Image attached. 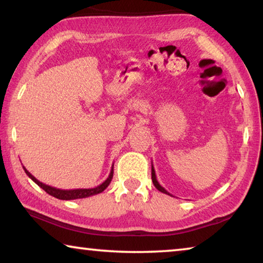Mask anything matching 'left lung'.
<instances>
[{
	"label": "left lung",
	"instance_id": "left-lung-1",
	"mask_svg": "<svg viewBox=\"0 0 263 263\" xmlns=\"http://www.w3.org/2000/svg\"><path fill=\"white\" fill-rule=\"evenodd\" d=\"M152 180H153V184H154L155 187H156L157 190H159L160 192L165 193V194H168V195H171V194L168 192V191H166L164 187H162L159 181H157L156 175H155V170H154V166H153V163H152ZM171 197H173V195H171Z\"/></svg>",
	"mask_w": 263,
	"mask_h": 263
}]
</instances>
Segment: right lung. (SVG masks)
I'll return each mask as SVG.
<instances>
[{
  "label": "right lung",
  "mask_w": 263,
  "mask_h": 263,
  "mask_svg": "<svg viewBox=\"0 0 263 263\" xmlns=\"http://www.w3.org/2000/svg\"><path fill=\"white\" fill-rule=\"evenodd\" d=\"M23 168H24V170H25V173H26L28 177H30L33 181H34L36 185H39L42 190H45L47 193L51 195V197L61 199V200L83 199V198H88V197H92V195L101 193L108 187L109 184H110V181L112 179V176H114V164H112L110 174H109L108 178L104 180L102 184H100L99 186H97V187H93V189H76V190H61V189L52 187V186L41 183V181L37 180L31 173H28L25 166H23Z\"/></svg>",
  "instance_id": "obj_1"
}]
</instances>
